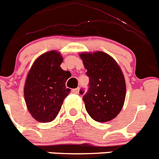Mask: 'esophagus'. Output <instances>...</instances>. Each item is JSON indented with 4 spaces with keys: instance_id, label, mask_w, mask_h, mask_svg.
Listing matches in <instances>:
<instances>
[{
    "instance_id": "1",
    "label": "esophagus",
    "mask_w": 159,
    "mask_h": 159,
    "mask_svg": "<svg viewBox=\"0 0 159 159\" xmlns=\"http://www.w3.org/2000/svg\"><path fill=\"white\" fill-rule=\"evenodd\" d=\"M72 92L74 93H78V92H79V88H77V89H74L72 90Z\"/></svg>"
}]
</instances>
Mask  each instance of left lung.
Segmentation results:
<instances>
[{
  "instance_id": "1",
  "label": "left lung",
  "mask_w": 159,
  "mask_h": 159,
  "mask_svg": "<svg viewBox=\"0 0 159 159\" xmlns=\"http://www.w3.org/2000/svg\"><path fill=\"white\" fill-rule=\"evenodd\" d=\"M79 56L89 78V89L82 98L87 112L97 122L111 120L120 112L125 101L126 82L121 68L103 51L82 52Z\"/></svg>"
}]
</instances>
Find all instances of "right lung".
<instances>
[{
    "label": "right lung",
    "instance_id": "1",
    "mask_svg": "<svg viewBox=\"0 0 159 159\" xmlns=\"http://www.w3.org/2000/svg\"><path fill=\"white\" fill-rule=\"evenodd\" d=\"M62 61L59 51L43 53L35 60L27 75L24 100L31 116L39 122L54 120L70 93L66 81L71 74L61 68Z\"/></svg>",
    "mask_w": 159,
    "mask_h": 159
}]
</instances>
